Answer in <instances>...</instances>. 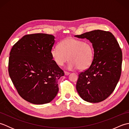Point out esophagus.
<instances>
[{
  "label": "esophagus",
  "mask_w": 129,
  "mask_h": 129,
  "mask_svg": "<svg viewBox=\"0 0 129 129\" xmlns=\"http://www.w3.org/2000/svg\"><path fill=\"white\" fill-rule=\"evenodd\" d=\"M64 74H65V75H68L70 74V73L67 72H64Z\"/></svg>",
  "instance_id": "obj_1"
}]
</instances>
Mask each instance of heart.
I'll use <instances>...</instances> for the list:
<instances>
[{
	"instance_id": "b5f03b06",
	"label": "heart",
	"mask_w": 129,
	"mask_h": 129,
	"mask_svg": "<svg viewBox=\"0 0 129 129\" xmlns=\"http://www.w3.org/2000/svg\"><path fill=\"white\" fill-rule=\"evenodd\" d=\"M52 58L59 66L70 60L67 68L69 70H85L90 67L94 59V48L89 42L68 38L62 40L58 46L50 51Z\"/></svg>"
}]
</instances>
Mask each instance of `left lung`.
<instances>
[{"label":"left lung","mask_w":129,"mask_h":129,"mask_svg":"<svg viewBox=\"0 0 129 129\" xmlns=\"http://www.w3.org/2000/svg\"><path fill=\"white\" fill-rule=\"evenodd\" d=\"M75 37L89 40L94 51L92 64L79 74L76 90L87 102H101L113 93L119 82L122 60L121 48L109 31L95 30Z\"/></svg>","instance_id":"obj_1"}]
</instances>
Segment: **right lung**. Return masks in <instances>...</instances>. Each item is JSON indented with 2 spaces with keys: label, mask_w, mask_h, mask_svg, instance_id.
Masks as SVG:
<instances>
[{
  "label": "right lung",
  "mask_w": 129,
  "mask_h": 129,
  "mask_svg": "<svg viewBox=\"0 0 129 129\" xmlns=\"http://www.w3.org/2000/svg\"><path fill=\"white\" fill-rule=\"evenodd\" d=\"M52 35H26L16 43L9 59V74L18 94L33 104L50 103L59 91L58 81L64 73L52 58Z\"/></svg>",
  "instance_id": "right-lung-1"
}]
</instances>
